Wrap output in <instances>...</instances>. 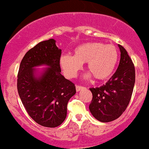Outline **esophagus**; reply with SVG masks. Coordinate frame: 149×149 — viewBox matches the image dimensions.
<instances>
[{
    "label": "esophagus",
    "mask_w": 149,
    "mask_h": 149,
    "mask_svg": "<svg viewBox=\"0 0 149 149\" xmlns=\"http://www.w3.org/2000/svg\"><path fill=\"white\" fill-rule=\"evenodd\" d=\"M84 87H83V86H79V85H76V90H77V92H79L80 90H81Z\"/></svg>",
    "instance_id": "esophagus-1"
}]
</instances>
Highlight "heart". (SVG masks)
<instances>
[{"mask_svg":"<svg viewBox=\"0 0 149 149\" xmlns=\"http://www.w3.org/2000/svg\"><path fill=\"white\" fill-rule=\"evenodd\" d=\"M119 58V51L113 45L102 42H87L77 46L73 51V56L63 55L60 64L65 75L69 78L75 77L82 65L86 63L89 72L85 75H92L98 81H106L115 71Z\"/></svg>","mask_w":149,"mask_h":149,"instance_id":"obj_1","label":"heart"}]
</instances>
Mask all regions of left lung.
I'll use <instances>...</instances> for the list:
<instances>
[{
  "label": "left lung",
  "instance_id": "1",
  "mask_svg": "<svg viewBox=\"0 0 149 149\" xmlns=\"http://www.w3.org/2000/svg\"><path fill=\"white\" fill-rule=\"evenodd\" d=\"M121 52L119 65L107 84L90 88L93 100L89 110L97 120L109 122L118 119L131 101L135 84V68L127 51L118 45Z\"/></svg>",
  "mask_w": 149,
  "mask_h": 149
}]
</instances>
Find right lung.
Returning <instances> with one entry per match:
<instances>
[{
    "mask_svg": "<svg viewBox=\"0 0 149 149\" xmlns=\"http://www.w3.org/2000/svg\"><path fill=\"white\" fill-rule=\"evenodd\" d=\"M61 49L54 39L38 43L21 62L17 88L27 113L44 127H56L66 118L67 104L76 93L74 84L61 74ZM46 65L42 70L36 67Z\"/></svg>",
    "mask_w": 149,
    "mask_h": 149,
    "instance_id": "1",
    "label": "right lung"
}]
</instances>
